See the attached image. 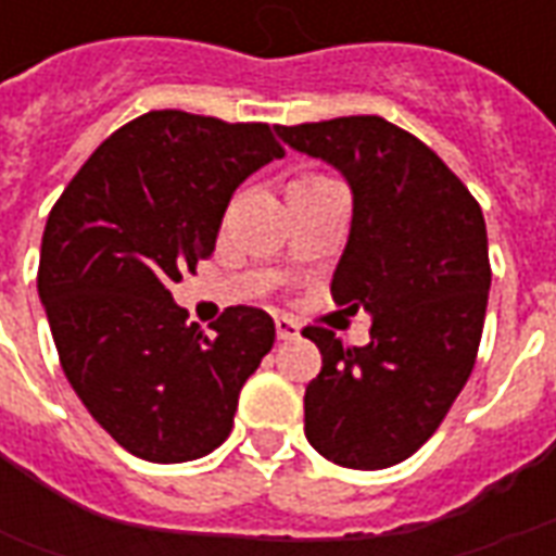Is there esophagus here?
<instances>
[{"instance_id":"1","label":"esophagus","mask_w":556,"mask_h":556,"mask_svg":"<svg viewBox=\"0 0 556 556\" xmlns=\"http://www.w3.org/2000/svg\"><path fill=\"white\" fill-rule=\"evenodd\" d=\"M298 333H301L298 321H294V318H289V315H279V318H277V337L289 342V339H298Z\"/></svg>"}]
</instances>
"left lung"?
I'll use <instances>...</instances> for the list:
<instances>
[{
    "instance_id": "8db88e82",
    "label": "left lung",
    "mask_w": 556,
    "mask_h": 556,
    "mask_svg": "<svg viewBox=\"0 0 556 556\" xmlns=\"http://www.w3.org/2000/svg\"><path fill=\"white\" fill-rule=\"evenodd\" d=\"M277 134L345 175L354 217L330 294L372 315L363 349L327 327L303 330L321 351L303 396L306 441L354 470L399 465L434 434L477 363L491 289L482 207L426 142L381 115Z\"/></svg>"
}]
</instances>
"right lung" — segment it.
<instances>
[{
  "mask_svg": "<svg viewBox=\"0 0 556 556\" xmlns=\"http://www.w3.org/2000/svg\"><path fill=\"white\" fill-rule=\"evenodd\" d=\"M282 154L262 122L154 110L103 139L47 217L38 294L59 361L137 458L175 465L217 450L274 349L265 309L229 306L205 333L169 286L214 253L231 193Z\"/></svg>",
  "mask_w": 556,
  "mask_h": 556,
  "instance_id": "obj_1",
  "label": "right lung"
}]
</instances>
